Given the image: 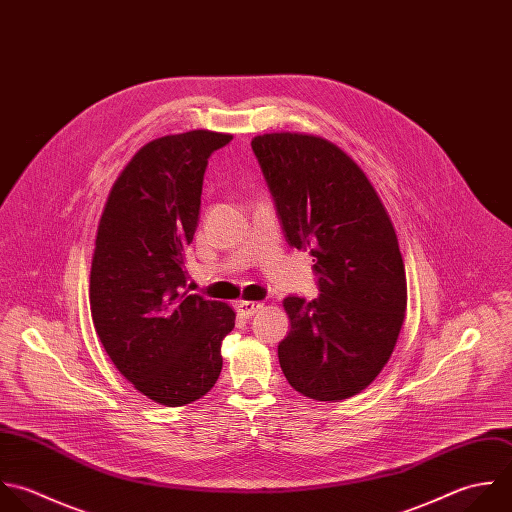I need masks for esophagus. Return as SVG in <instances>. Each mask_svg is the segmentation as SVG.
Segmentation results:
<instances>
[{"mask_svg": "<svg viewBox=\"0 0 512 512\" xmlns=\"http://www.w3.org/2000/svg\"><path fill=\"white\" fill-rule=\"evenodd\" d=\"M259 309H263V303H257V301H239L237 303V311L243 317H253Z\"/></svg>", "mask_w": 512, "mask_h": 512, "instance_id": "esophagus-1", "label": "esophagus"}]
</instances>
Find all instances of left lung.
<instances>
[{
	"label": "left lung",
	"instance_id": "8db88e82",
	"mask_svg": "<svg viewBox=\"0 0 512 512\" xmlns=\"http://www.w3.org/2000/svg\"><path fill=\"white\" fill-rule=\"evenodd\" d=\"M285 241L309 251L319 297L289 295L291 331L279 343L289 385L315 401L367 389L387 365L407 309L393 223L359 165L305 133L251 141Z\"/></svg>",
	"mask_w": 512,
	"mask_h": 512
}]
</instances>
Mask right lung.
Wrapping results in <instances>:
<instances>
[{
	"label": "right lung",
	"instance_id": "right-lung-1",
	"mask_svg": "<svg viewBox=\"0 0 512 512\" xmlns=\"http://www.w3.org/2000/svg\"><path fill=\"white\" fill-rule=\"evenodd\" d=\"M233 135L195 129L143 145L107 197L95 239L89 303L117 371L155 403L181 407L219 379L235 313L185 291L203 175Z\"/></svg>",
	"mask_w": 512,
	"mask_h": 512
}]
</instances>
